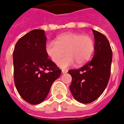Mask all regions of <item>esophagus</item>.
I'll use <instances>...</instances> for the list:
<instances>
[{
  "label": "esophagus",
  "instance_id": "esophagus-1",
  "mask_svg": "<svg viewBox=\"0 0 124 124\" xmlns=\"http://www.w3.org/2000/svg\"><path fill=\"white\" fill-rule=\"evenodd\" d=\"M61 72H62L63 74H65V73H67V72H68V70H64V69H63V70H61Z\"/></svg>",
  "mask_w": 124,
  "mask_h": 124
}]
</instances>
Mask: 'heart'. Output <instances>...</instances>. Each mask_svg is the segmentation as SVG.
I'll list each match as a JSON object with an SVG mask.
<instances>
[{"label": "heart", "instance_id": "1", "mask_svg": "<svg viewBox=\"0 0 124 124\" xmlns=\"http://www.w3.org/2000/svg\"><path fill=\"white\" fill-rule=\"evenodd\" d=\"M94 50V43L92 37L78 33H67L59 35L54 42H50L46 46L47 55L54 63H57L64 54H66L59 61L58 65L65 68L74 63L78 66L88 61Z\"/></svg>", "mask_w": 124, "mask_h": 124}]
</instances>
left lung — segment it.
<instances>
[{
  "instance_id": "obj_1",
  "label": "left lung",
  "mask_w": 124,
  "mask_h": 124,
  "mask_svg": "<svg viewBox=\"0 0 124 124\" xmlns=\"http://www.w3.org/2000/svg\"><path fill=\"white\" fill-rule=\"evenodd\" d=\"M94 54L93 59L79 69L69 70L72 81L70 85L73 97L80 103L93 102L105 91L109 82L113 52L105 35L93 30Z\"/></svg>"
}]
</instances>
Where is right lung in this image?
<instances>
[{
  "mask_svg": "<svg viewBox=\"0 0 124 124\" xmlns=\"http://www.w3.org/2000/svg\"><path fill=\"white\" fill-rule=\"evenodd\" d=\"M46 37L43 30H33L17 42L13 53L14 81L21 98L37 105L46 98L61 70L48 59Z\"/></svg>",
  "mask_w": 124,
  "mask_h": 124,
  "instance_id": "obj_1",
  "label": "right lung"
}]
</instances>
